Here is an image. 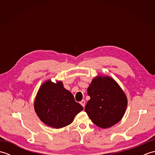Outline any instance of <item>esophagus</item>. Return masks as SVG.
<instances>
[{"label":"esophagus","instance_id":"esophagus-1","mask_svg":"<svg viewBox=\"0 0 155 155\" xmlns=\"http://www.w3.org/2000/svg\"><path fill=\"white\" fill-rule=\"evenodd\" d=\"M80 104L82 105V106H83V107H84V105H85V101L84 100H83V101H81V102H80Z\"/></svg>","mask_w":155,"mask_h":155}]
</instances>
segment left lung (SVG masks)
Here are the masks:
<instances>
[{
    "label": "left lung",
    "instance_id": "8db88e82",
    "mask_svg": "<svg viewBox=\"0 0 155 155\" xmlns=\"http://www.w3.org/2000/svg\"><path fill=\"white\" fill-rule=\"evenodd\" d=\"M87 93L91 98L84 110L94 124L106 128L121 120L127 108V98L113 78L95 77Z\"/></svg>",
    "mask_w": 155,
    "mask_h": 155
}]
</instances>
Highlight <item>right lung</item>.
Here are the masks:
<instances>
[{"mask_svg": "<svg viewBox=\"0 0 155 155\" xmlns=\"http://www.w3.org/2000/svg\"><path fill=\"white\" fill-rule=\"evenodd\" d=\"M35 109L40 119L48 126L60 128L70 124L83 107L73 95L63 87L48 81L41 87L35 101Z\"/></svg>", "mask_w": 155, "mask_h": 155, "instance_id": "obj_1", "label": "right lung"}]
</instances>
